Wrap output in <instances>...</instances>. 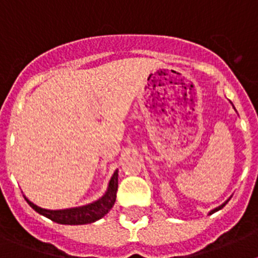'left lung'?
I'll return each mask as SVG.
<instances>
[{
	"instance_id": "obj_1",
	"label": "left lung",
	"mask_w": 258,
	"mask_h": 258,
	"mask_svg": "<svg viewBox=\"0 0 258 258\" xmlns=\"http://www.w3.org/2000/svg\"><path fill=\"white\" fill-rule=\"evenodd\" d=\"M227 202H229V200H227ZM227 202H225V203H223V204H221V206H220V207H217V208H214L213 211H211V212H209V214H212V213H214V212H217V211H220V209H222L223 207L226 206V204H227Z\"/></svg>"
}]
</instances>
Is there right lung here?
<instances>
[{"label":"right lung","instance_id":"obj_1","mask_svg":"<svg viewBox=\"0 0 258 258\" xmlns=\"http://www.w3.org/2000/svg\"><path fill=\"white\" fill-rule=\"evenodd\" d=\"M117 170L113 173L111 177V181L108 183V188H107L106 194L101 199H98L97 202L90 203L88 206L76 207V208H68V209H59V211H50V209L41 208L29 202L28 199L26 200L32 208L35 209L37 213L42 214L49 220L54 221L56 223H61V225H85V223H92L95 221L101 220L104 214L109 212V209L112 208L113 204L116 202V192H117Z\"/></svg>","mask_w":258,"mask_h":258}]
</instances>
